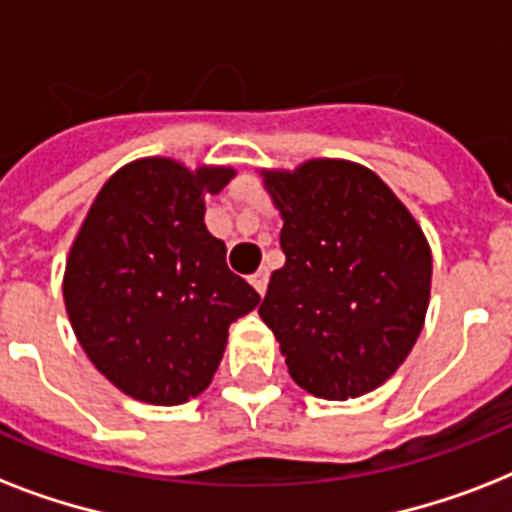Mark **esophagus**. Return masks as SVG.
Returning <instances> with one entry per match:
<instances>
[{
	"instance_id": "34e87169",
	"label": "esophagus",
	"mask_w": 512,
	"mask_h": 512,
	"mask_svg": "<svg viewBox=\"0 0 512 512\" xmlns=\"http://www.w3.org/2000/svg\"><path fill=\"white\" fill-rule=\"evenodd\" d=\"M249 284L257 289V295H265V289H268V271L260 268V271L252 273V276H249Z\"/></svg>"
}]
</instances>
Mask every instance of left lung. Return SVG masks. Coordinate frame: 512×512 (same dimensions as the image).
I'll return each mask as SVG.
<instances>
[{"mask_svg":"<svg viewBox=\"0 0 512 512\" xmlns=\"http://www.w3.org/2000/svg\"><path fill=\"white\" fill-rule=\"evenodd\" d=\"M260 175L284 220L287 263L271 273L257 313L292 380L327 401L380 388L425 324L433 276L425 233L364 164L308 159Z\"/></svg>","mask_w":512,"mask_h":512,"instance_id":"obj_1","label":"left lung"}]
</instances>
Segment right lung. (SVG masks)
Here are the masks:
<instances>
[{"mask_svg":"<svg viewBox=\"0 0 512 512\" xmlns=\"http://www.w3.org/2000/svg\"><path fill=\"white\" fill-rule=\"evenodd\" d=\"M233 175L135 159L108 177L76 233L63 273L68 321L124 396L156 406L199 396L223 361L228 327L260 303L204 225V196Z\"/></svg>","mask_w":512,"mask_h":512,"instance_id":"1","label":"right lung"}]
</instances>
